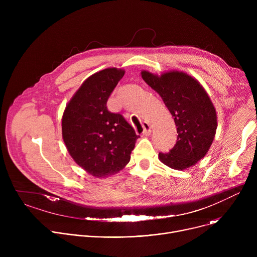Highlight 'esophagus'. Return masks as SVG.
Returning <instances> with one entry per match:
<instances>
[{
  "label": "esophagus",
  "mask_w": 257,
  "mask_h": 257,
  "mask_svg": "<svg viewBox=\"0 0 257 257\" xmlns=\"http://www.w3.org/2000/svg\"><path fill=\"white\" fill-rule=\"evenodd\" d=\"M142 127H143V132H142L143 135H145V136L151 135V133H152V128H151V125H150L148 122H144V123L142 124Z\"/></svg>",
  "instance_id": "34e87169"
}]
</instances>
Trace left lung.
Instances as JSON below:
<instances>
[{
	"label": "left lung",
	"mask_w": 257,
	"mask_h": 257,
	"mask_svg": "<svg viewBox=\"0 0 257 257\" xmlns=\"http://www.w3.org/2000/svg\"><path fill=\"white\" fill-rule=\"evenodd\" d=\"M141 77L161 95L177 127L175 146L169 153H160V161L179 171L194 166L207 154L217 127L215 108L205 89L181 71L161 76L141 71Z\"/></svg>",
	"instance_id": "obj_1"
}]
</instances>
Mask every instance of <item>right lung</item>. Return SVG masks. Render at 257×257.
Returning a JSON list of instances; mask_svg holds the SVG:
<instances>
[{
    "label": "right lung",
    "instance_id": "1",
    "mask_svg": "<svg viewBox=\"0 0 257 257\" xmlns=\"http://www.w3.org/2000/svg\"><path fill=\"white\" fill-rule=\"evenodd\" d=\"M125 71L106 68L89 76L67 103L62 136L68 153L84 171L104 178L121 171L139 137L120 114L107 111V98Z\"/></svg>",
    "mask_w": 257,
    "mask_h": 257
}]
</instances>
